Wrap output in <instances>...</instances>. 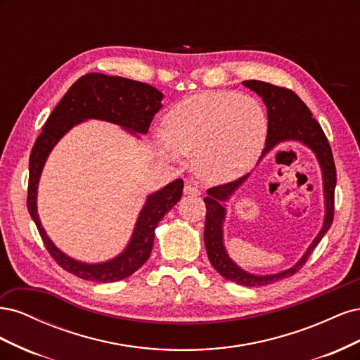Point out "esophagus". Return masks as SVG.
<instances>
[{"instance_id": "34e87169", "label": "esophagus", "mask_w": 360, "mask_h": 360, "mask_svg": "<svg viewBox=\"0 0 360 360\" xmlns=\"http://www.w3.org/2000/svg\"><path fill=\"white\" fill-rule=\"evenodd\" d=\"M183 192H184V195H191V197H200V193H201L200 189L197 186H192L191 183H188L186 186H184Z\"/></svg>"}]
</instances>
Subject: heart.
<instances>
[{
  "mask_svg": "<svg viewBox=\"0 0 360 360\" xmlns=\"http://www.w3.org/2000/svg\"><path fill=\"white\" fill-rule=\"evenodd\" d=\"M156 146L169 160L192 156L197 177L224 184L254 168L267 139V114L252 97L209 91L186 97L163 118Z\"/></svg>",
  "mask_w": 360,
  "mask_h": 360,
  "instance_id": "b5f03b06",
  "label": "heart"
}]
</instances>
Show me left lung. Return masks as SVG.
I'll use <instances>...</instances> for the list:
<instances>
[{
    "label": "left lung",
    "instance_id": "left-lung-1",
    "mask_svg": "<svg viewBox=\"0 0 360 360\" xmlns=\"http://www.w3.org/2000/svg\"><path fill=\"white\" fill-rule=\"evenodd\" d=\"M246 89L255 91L263 99L267 108V139L258 163L263 160L270 151L285 143H299L309 148L315 159L319 162L323 180V197H324V217L323 225L319 234L314 237L311 245L304 250V254L291 267L276 271L270 275H255L242 269L230 257L224 240V224L226 219V202L233 198V195L240 189L250 174L238 179L233 183L222 184L207 191L204 198L207 207L205 226H204V243L205 250L212 266L217 270V274L225 279L236 282L245 287H259L267 285L271 282L285 279L304 264V261L312 254L324 234L329 231L333 221V197L336 186V171L332 156V150L328 143L321 126L315 118H312L308 106L304 105L292 91L281 86L271 85L263 81H245Z\"/></svg>",
    "mask_w": 360,
    "mask_h": 360
}]
</instances>
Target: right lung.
<instances>
[{
  "instance_id": "right-lung-1",
  "label": "right lung",
  "mask_w": 360,
  "mask_h": 360,
  "mask_svg": "<svg viewBox=\"0 0 360 360\" xmlns=\"http://www.w3.org/2000/svg\"><path fill=\"white\" fill-rule=\"evenodd\" d=\"M162 99L163 94L148 84L122 78V76L86 73L63 96L31 150L28 212L52 258L64 270L81 279L115 282L135 274L151 254L158 224L180 201L183 180H174L162 189L147 195L143 209L138 213L132 236L122 252L101 263H85L63 252L51 240L41 225L37 212V193L45 163L58 141L75 126L89 120L117 124L129 135L141 139V135L148 132L151 120L162 108Z\"/></svg>"
}]
</instances>
